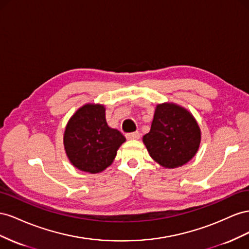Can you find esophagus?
<instances>
[{
    "mask_svg": "<svg viewBox=\"0 0 249 249\" xmlns=\"http://www.w3.org/2000/svg\"><path fill=\"white\" fill-rule=\"evenodd\" d=\"M125 137H126L127 140H138L141 137V133L139 131L129 132V133H126Z\"/></svg>",
    "mask_w": 249,
    "mask_h": 249,
    "instance_id": "obj_1",
    "label": "esophagus"
}]
</instances>
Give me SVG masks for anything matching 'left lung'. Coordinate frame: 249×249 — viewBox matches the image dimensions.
<instances>
[{
  "label": "left lung",
  "instance_id": "obj_1",
  "mask_svg": "<svg viewBox=\"0 0 249 249\" xmlns=\"http://www.w3.org/2000/svg\"><path fill=\"white\" fill-rule=\"evenodd\" d=\"M200 138L199 126L187 109L164 103L156 106L151 129L143 137V142L160 166L176 168L193 158Z\"/></svg>",
  "mask_w": 249,
  "mask_h": 249
}]
</instances>
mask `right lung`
<instances>
[{
	"instance_id": "1",
	"label": "right lung",
	"mask_w": 249,
	"mask_h": 249,
	"mask_svg": "<svg viewBox=\"0 0 249 249\" xmlns=\"http://www.w3.org/2000/svg\"><path fill=\"white\" fill-rule=\"evenodd\" d=\"M126 141L117 129L106 123L105 108L87 104L70 119L63 137L69 160L84 172L98 173L115 160L119 147Z\"/></svg>"
}]
</instances>
